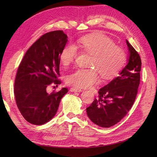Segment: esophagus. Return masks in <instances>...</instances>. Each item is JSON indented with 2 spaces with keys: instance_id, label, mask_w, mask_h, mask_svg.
Wrapping results in <instances>:
<instances>
[{
  "instance_id": "esophagus-1",
  "label": "esophagus",
  "mask_w": 157,
  "mask_h": 157,
  "mask_svg": "<svg viewBox=\"0 0 157 157\" xmlns=\"http://www.w3.org/2000/svg\"><path fill=\"white\" fill-rule=\"evenodd\" d=\"M70 91L71 92H82V90L81 89H78V88H71L70 89Z\"/></svg>"
}]
</instances>
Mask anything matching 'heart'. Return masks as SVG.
<instances>
[{
	"instance_id": "b5f03b06",
	"label": "heart",
	"mask_w": 157,
	"mask_h": 157,
	"mask_svg": "<svg viewBox=\"0 0 157 157\" xmlns=\"http://www.w3.org/2000/svg\"><path fill=\"white\" fill-rule=\"evenodd\" d=\"M77 46L92 54L90 66L95 69H78L66 77V82L77 88H85L97 83L99 77L98 70L103 78L110 79L119 72L126 60L124 51L115 46L107 36L94 33L80 39ZM77 49L73 44L66 46L60 54L61 62L67 66L75 60Z\"/></svg>"
}]
</instances>
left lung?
<instances>
[{
  "instance_id": "8db88e82",
  "label": "left lung",
  "mask_w": 157,
  "mask_h": 157,
  "mask_svg": "<svg viewBox=\"0 0 157 157\" xmlns=\"http://www.w3.org/2000/svg\"><path fill=\"white\" fill-rule=\"evenodd\" d=\"M128 63L119 75L99 90L98 98L86 108L88 118L94 124L109 128L124 118L134 103L140 81L141 61L138 53L126 40Z\"/></svg>"
}]
</instances>
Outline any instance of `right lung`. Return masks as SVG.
<instances>
[{"label":"right lung","instance_id":"1","mask_svg":"<svg viewBox=\"0 0 157 157\" xmlns=\"http://www.w3.org/2000/svg\"><path fill=\"white\" fill-rule=\"evenodd\" d=\"M62 31L47 33L28 49L19 66L14 83L17 106L31 124L42 125L52 119L59 102L68 92L62 88L48 94L46 88L58 85L60 54L67 42Z\"/></svg>","mask_w":157,"mask_h":157}]
</instances>
